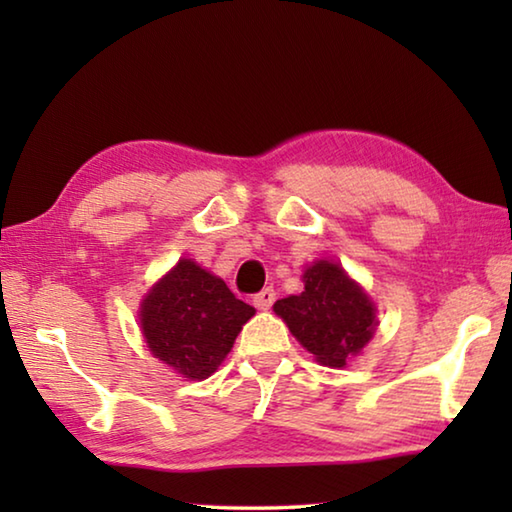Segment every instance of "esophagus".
<instances>
[{"label":"esophagus","instance_id":"esophagus-1","mask_svg":"<svg viewBox=\"0 0 512 512\" xmlns=\"http://www.w3.org/2000/svg\"><path fill=\"white\" fill-rule=\"evenodd\" d=\"M273 302H275V291L271 287H266V289H262L259 293H255V298H253V305L257 309H262V311L271 309Z\"/></svg>","mask_w":512,"mask_h":512}]
</instances>
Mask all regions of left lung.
<instances>
[{
    "label": "left lung",
    "mask_w": 512,
    "mask_h": 512,
    "mask_svg": "<svg viewBox=\"0 0 512 512\" xmlns=\"http://www.w3.org/2000/svg\"><path fill=\"white\" fill-rule=\"evenodd\" d=\"M302 280L305 291L277 300L275 314L316 361L341 368L375 334V305L339 264L316 262Z\"/></svg>",
    "instance_id": "8db88e82"
}]
</instances>
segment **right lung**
Returning <instances> with one entry per match:
<instances>
[{
    "instance_id": "add662e5",
    "label": "right lung",
    "mask_w": 512,
    "mask_h": 512,
    "mask_svg": "<svg viewBox=\"0 0 512 512\" xmlns=\"http://www.w3.org/2000/svg\"><path fill=\"white\" fill-rule=\"evenodd\" d=\"M255 309L221 277L192 259H180L142 302L140 323L155 359L187 379H205L219 368Z\"/></svg>"
}]
</instances>
